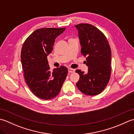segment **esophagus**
Wrapping results in <instances>:
<instances>
[{"instance_id": "obj_1", "label": "esophagus", "mask_w": 134, "mask_h": 134, "mask_svg": "<svg viewBox=\"0 0 134 134\" xmlns=\"http://www.w3.org/2000/svg\"><path fill=\"white\" fill-rule=\"evenodd\" d=\"M68 71H69V73H72V72H75V70L72 69H68Z\"/></svg>"}]
</instances>
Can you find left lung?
I'll return each instance as SVG.
<instances>
[{
	"label": "left lung",
	"instance_id": "8db88e82",
	"mask_svg": "<svg viewBox=\"0 0 134 134\" xmlns=\"http://www.w3.org/2000/svg\"><path fill=\"white\" fill-rule=\"evenodd\" d=\"M81 46V52L86 59L87 73L75 71L80 76L76 86L88 96H96L106 87L111 72V50L106 37L100 30L89 24L75 25Z\"/></svg>",
	"mask_w": 134,
	"mask_h": 134
}]
</instances>
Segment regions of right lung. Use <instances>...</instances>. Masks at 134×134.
<instances>
[{"label":"right lung","instance_id":"right-lung-1","mask_svg":"<svg viewBox=\"0 0 134 134\" xmlns=\"http://www.w3.org/2000/svg\"><path fill=\"white\" fill-rule=\"evenodd\" d=\"M65 29H38L28 37L22 46L21 59L25 81L39 98L49 99L55 97L66 78L67 67L62 65L51 71L47 59L53 50L55 39Z\"/></svg>","mask_w":134,"mask_h":134}]
</instances>
